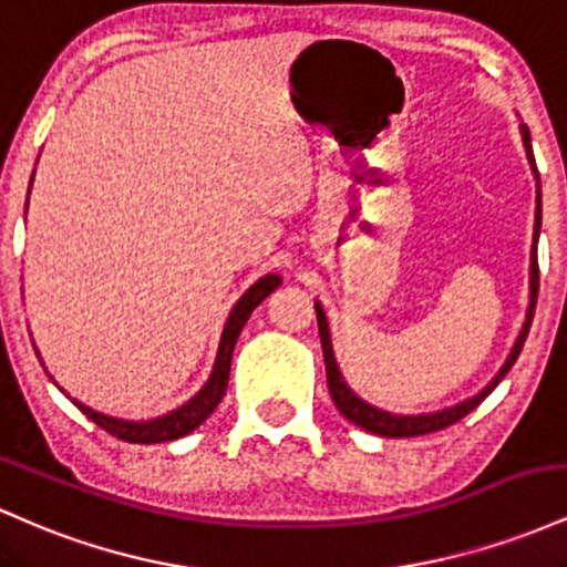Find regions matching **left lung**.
<instances>
[{"label": "left lung", "mask_w": 567, "mask_h": 567, "mask_svg": "<svg viewBox=\"0 0 567 567\" xmlns=\"http://www.w3.org/2000/svg\"><path fill=\"white\" fill-rule=\"evenodd\" d=\"M519 135H523V146H525V157L530 162L533 178H536V224H533V247H530V301H528V311H525V322L523 330L517 333V341L506 357L504 365L498 368V373L487 381V386L480 389L474 396H466L464 402H455L451 408L434 410V413H392V410H381L370 402L362 400L360 394H354V389L349 386L347 379L341 375V368H338L336 354H333V341H330V328H328V317H324V309L320 301H315L317 309V324H320V341H322V354H324V370H328V389L330 396H333L336 408L341 410L343 419H349L351 424H357L360 429H365L370 434H379V437H419V434H429V432H440V429L455 424V421L464 419L466 413H472L480 402L485 400L493 389L504 381V375L509 373L514 362H517L519 351H523L525 338H528L530 322H533V311H536V298H538V234H542V184H538V167H536V157H533V146H530V130L519 122Z\"/></svg>", "instance_id": "8db88e82"}]
</instances>
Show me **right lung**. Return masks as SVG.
I'll return each instance as SVG.
<instances>
[{"label":"right lung","mask_w":567,"mask_h":567,"mask_svg":"<svg viewBox=\"0 0 567 567\" xmlns=\"http://www.w3.org/2000/svg\"><path fill=\"white\" fill-rule=\"evenodd\" d=\"M34 181V175H31ZM31 192V186H29ZM25 207H29V199H25ZM279 285H282V277L279 275H266L252 282L250 288L243 292L234 309L229 311V320L224 324V333H220V343H218V354L216 362H213V373L210 379L205 381V386L199 389L192 400H186L184 405L171 410V413L157 415V419H146V421H127V419H116V415H106L101 410H93L90 405H84L80 400H71L76 408L82 410L87 419H93L97 426L106 429L109 434L114 437L125 440V442H138V445H154V442H171L178 437H186L188 432H194L213 410L218 408V402L224 400L226 386H229V370H231V354L234 347H237V338L243 333L247 317L252 315L258 303L264 301L266 296H271ZM39 354V351H37ZM58 386V383H55ZM61 389V386H58ZM63 392V389H61Z\"/></svg>","instance_id":"right-lung-1"}]
</instances>
